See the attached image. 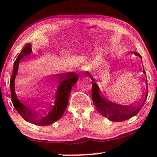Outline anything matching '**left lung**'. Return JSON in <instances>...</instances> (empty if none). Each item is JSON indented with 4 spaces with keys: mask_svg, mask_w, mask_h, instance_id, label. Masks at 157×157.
Wrapping results in <instances>:
<instances>
[{
    "mask_svg": "<svg viewBox=\"0 0 157 157\" xmlns=\"http://www.w3.org/2000/svg\"><path fill=\"white\" fill-rule=\"evenodd\" d=\"M134 54L136 56H139L140 59L141 56L139 53L134 52ZM143 72L146 75L144 69L143 70ZM86 75L88 77H90L92 82V100L95 106L97 109V110L101 114L105 117L108 118L109 120L113 122H122V121L129 120L132 117L136 116L140 110L141 109L143 105L144 104L146 101V98L148 96V88H147V93L145 97L144 101H140L138 105L134 106V104H131L130 106H122V105L114 104V103L110 102L109 101L104 99L101 95L99 92V88L97 85V83L95 82L94 79L91 77V75L88 72H86ZM146 86H147V78L146 80Z\"/></svg>",
    "mask_w": 157,
    "mask_h": 157,
    "instance_id": "8db88e82",
    "label": "left lung"
}]
</instances>
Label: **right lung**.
<instances>
[{
    "instance_id": "1",
    "label": "right lung",
    "mask_w": 157,
    "mask_h": 157,
    "mask_svg": "<svg viewBox=\"0 0 157 157\" xmlns=\"http://www.w3.org/2000/svg\"><path fill=\"white\" fill-rule=\"evenodd\" d=\"M32 52L31 44L27 43L25 48L21 51L17 59L13 64V74L11 75V78L10 80V89L11 93V101L14 106V108L21 115V117L25 120L27 122H30L32 124H35L39 126H46L53 124L61 118L64 112L66 110L69 93L71 92L72 86L76 84L78 80V76L75 72H67L63 74L56 75L50 76L51 78L54 79L59 82V86L56 94L55 104L52 110L48 114H46V112L44 109H42L40 112H36L29 105H25L19 101L17 98L14 89V79L18 72L19 61L24 57L28 56ZM37 106H38L36 104ZM44 115V116L42 115Z\"/></svg>"
}]
</instances>
